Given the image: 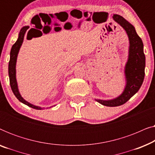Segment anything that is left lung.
<instances>
[{
	"mask_svg": "<svg viewBox=\"0 0 155 155\" xmlns=\"http://www.w3.org/2000/svg\"><path fill=\"white\" fill-rule=\"evenodd\" d=\"M113 19L126 30L130 46L128 59L125 67L126 85L124 92L120 96L111 100L96 99L101 104L107 107H118L128 101L140 88L145 78V56L142 39L137 35L135 27L122 16L115 14Z\"/></svg>",
	"mask_w": 155,
	"mask_h": 155,
	"instance_id": "obj_1",
	"label": "left lung"
}]
</instances>
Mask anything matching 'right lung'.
<instances>
[{"label":"right lung","mask_w":155,"mask_h":155,"mask_svg":"<svg viewBox=\"0 0 155 155\" xmlns=\"http://www.w3.org/2000/svg\"><path fill=\"white\" fill-rule=\"evenodd\" d=\"M28 29H29L28 26L23 27L21 29L20 33H19L18 39L16 41L15 43L12 45L11 51H10V58L9 64H8V74H9V78H10V87H11L12 92L14 93L15 96L17 97V99H18L20 102L25 104H26L27 106H28V107L31 108H33V109L41 110L42 108L31 104L29 103L28 101L25 100V99L22 98V96H21V94H20V92H19L18 83H17V80H16L15 67H16L17 58H18L19 50H20L21 45H22L23 42L25 35Z\"/></svg>","instance_id":"right-lung-1"}]
</instances>
